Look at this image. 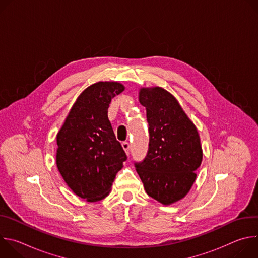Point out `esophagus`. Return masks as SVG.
I'll use <instances>...</instances> for the list:
<instances>
[{"instance_id": "esophagus-1", "label": "esophagus", "mask_w": 258, "mask_h": 258, "mask_svg": "<svg viewBox=\"0 0 258 258\" xmlns=\"http://www.w3.org/2000/svg\"><path fill=\"white\" fill-rule=\"evenodd\" d=\"M122 148L125 151V153L128 155L130 154V149H131V145L128 142H123L122 143Z\"/></svg>"}]
</instances>
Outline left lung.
Wrapping results in <instances>:
<instances>
[{
  "mask_svg": "<svg viewBox=\"0 0 258 258\" xmlns=\"http://www.w3.org/2000/svg\"><path fill=\"white\" fill-rule=\"evenodd\" d=\"M149 147L145 158L135 161L146 193L164 205L183 198L196 179L202 161L200 138L176 99L161 88L142 89Z\"/></svg>",
  "mask_w": 258,
  "mask_h": 258,
  "instance_id": "1",
  "label": "left lung"
}]
</instances>
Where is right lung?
<instances>
[{"label":"right lung","instance_id":"1","mask_svg":"<svg viewBox=\"0 0 258 258\" xmlns=\"http://www.w3.org/2000/svg\"><path fill=\"white\" fill-rule=\"evenodd\" d=\"M123 90L114 82L87 88L57 135L58 170L73 193L89 202L109 194L117 171L127 159L108 119L111 99Z\"/></svg>","mask_w":258,"mask_h":258}]
</instances>
